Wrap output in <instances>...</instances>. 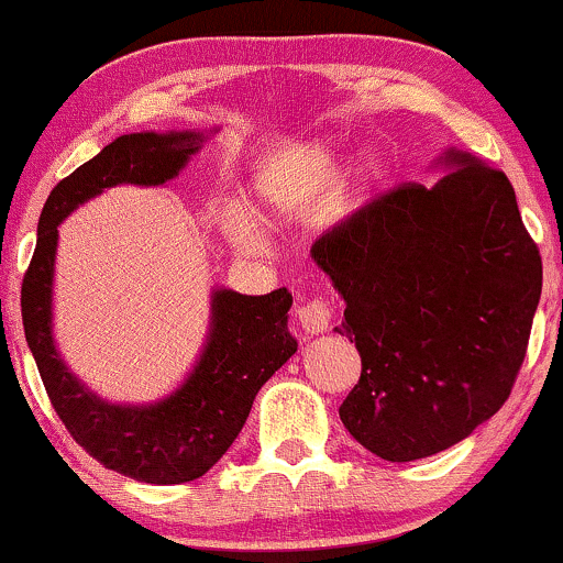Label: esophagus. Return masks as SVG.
Returning <instances> with one entry per match:
<instances>
[{
  "label": "esophagus",
  "mask_w": 563,
  "mask_h": 563,
  "mask_svg": "<svg viewBox=\"0 0 563 563\" xmlns=\"http://www.w3.org/2000/svg\"><path fill=\"white\" fill-rule=\"evenodd\" d=\"M330 317H333V307H330V301L322 299L303 301L301 307L296 309V324L309 335H320L322 330H328Z\"/></svg>",
  "instance_id": "obj_1"
}]
</instances>
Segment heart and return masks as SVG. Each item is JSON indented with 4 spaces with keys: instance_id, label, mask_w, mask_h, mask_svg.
<instances>
[{
    "instance_id": "heart-1",
    "label": "heart",
    "mask_w": 563,
    "mask_h": 563,
    "mask_svg": "<svg viewBox=\"0 0 563 563\" xmlns=\"http://www.w3.org/2000/svg\"><path fill=\"white\" fill-rule=\"evenodd\" d=\"M330 178V152L324 146L294 148L264 162L252 175V199L256 214L290 217L314 207ZM228 230L239 243H254L256 230L246 209L233 207Z\"/></svg>"
}]
</instances>
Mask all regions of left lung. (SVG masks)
<instances>
[{"label": "left lung", "instance_id": "obj_1", "mask_svg": "<svg viewBox=\"0 0 563 563\" xmlns=\"http://www.w3.org/2000/svg\"><path fill=\"white\" fill-rule=\"evenodd\" d=\"M432 186L406 183L311 246L346 301L362 377L343 428L385 462L470 438L509 398L525 362L543 262L509 178L451 146Z\"/></svg>", "mask_w": 563, "mask_h": 563}]
</instances>
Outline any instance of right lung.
Listing matches in <instances>:
<instances>
[{"instance_id": "add662e5", "label": "right lung", "mask_w": 563, "mask_h": 563, "mask_svg": "<svg viewBox=\"0 0 563 563\" xmlns=\"http://www.w3.org/2000/svg\"><path fill=\"white\" fill-rule=\"evenodd\" d=\"M220 131H141L107 144L52 188L38 217V239L25 273L23 330L54 411L97 462L148 485H180L207 475L246 422L256 393L299 343L288 333L294 296L277 288L243 296L212 288L209 328L183 383L152 404H112L65 364L54 343V260L59 222L114 186H165Z\"/></svg>"}]
</instances>
